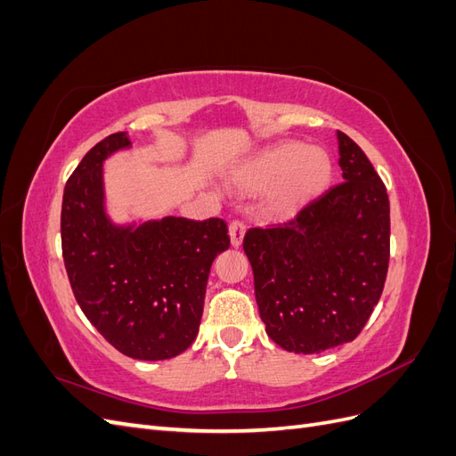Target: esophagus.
Segmentation results:
<instances>
[{"instance_id": "obj_1", "label": "esophagus", "mask_w": 456, "mask_h": 456, "mask_svg": "<svg viewBox=\"0 0 456 456\" xmlns=\"http://www.w3.org/2000/svg\"><path fill=\"white\" fill-rule=\"evenodd\" d=\"M243 236H245V224L240 223V220H233V223L230 224V241H232V247H238L243 243Z\"/></svg>"}]
</instances>
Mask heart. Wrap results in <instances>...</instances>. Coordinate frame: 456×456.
<instances>
[{
	"instance_id": "obj_1",
	"label": "heart",
	"mask_w": 456,
	"mask_h": 456,
	"mask_svg": "<svg viewBox=\"0 0 456 456\" xmlns=\"http://www.w3.org/2000/svg\"><path fill=\"white\" fill-rule=\"evenodd\" d=\"M333 165L323 148L293 141L260 150L230 173V184L245 194L262 191V205L270 215H291L322 194L330 181Z\"/></svg>"
}]
</instances>
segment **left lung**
I'll list each match as a JSON object with an SVG mask.
<instances>
[{"mask_svg": "<svg viewBox=\"0 0 456 456\" xmlns=\"http://www.w3.org/2000/svg\"><path fill=\"white\" fill-rule=\"evenodd\" d=\"M344 183L293 220L251 228L243 249L268 337L287 352L320 354L362 333L390 260V201L363 150L337 131Z\"/></svg>", "mask_w": 456, "mask_h": 456, "instance_id": "1", "label": "left lung"}]
</instances>
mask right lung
Returning a JSON list of instances; mask_svg holds the SVG:
<instances>
[{"mask_svg": "<svg viewBox=\"0 0 456 456\" xmlns=\"http://www.w3.org/2000/svg\"><path fill=\"white\" fill-rule=\"evenodd\" d=\"M129 148V133L110 134L68 178L64 266L79 308L116 350L142 362L171 360L198 337L211 265L230 236L220 218L116 223L106 205L104 161Z\"/></svg>", "mask_w": 456, "mask_h": 456, "instance_id": "right-lung-1", "label": "right lung"}]
</instances>
